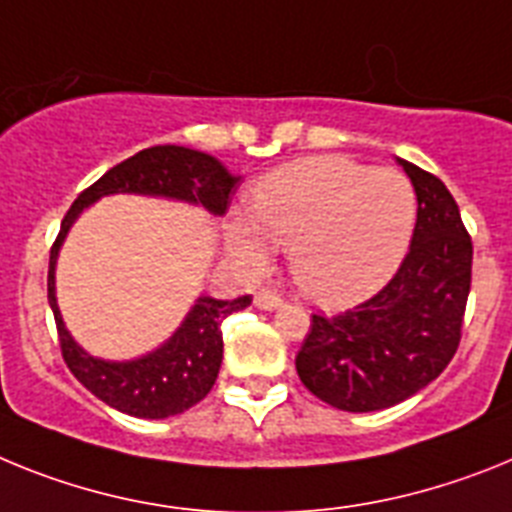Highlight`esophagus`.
<instances>
[{
  "instance_id": "esophagus-1",
  "label": "esophagus",
  "mask_w": 512,
  "mask_h": 512,
  "mask_svg": "<svg viewBox=\"0 0 512 512\" xmlns=\"http://www.w3.org/2000/svg\"><path fill=\"white\" fill-rule=\"evenodd\" d=\"M255 306L262 311H273V309H278V306H283V299L275 291L262 288V291L255 293Z\"/></svg>"
}]
</instances>
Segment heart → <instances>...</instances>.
Masks as SVG:
<instances>
[{
	"label": "heart",
	"instance_id": "b5f03b06",
	"mask_svg": "<svg viewBox=\"0 0 512 512\" xmlns=\"http://www.w3.org/2000/svg\"><path fill=\"white\" fill-rule=\"evenodd\" d=\"M252 219L231 216L229 250L250 268L288 244L293 281L332 309L361 304L384 288L410 250L417 221L412 182L345 157H311L278 167L250 195Z\"/></svg>",
	"mask_w": 512,
	"mask_h": 512
}]
</instances>
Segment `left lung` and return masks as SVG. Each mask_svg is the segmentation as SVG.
Returning <instances> with one entry per match:
<instances>
[{
    "mask_svg": "<svg viewBox=\"0 0 512 512\" xmlns=\"http://www.w3.org/2000/svg\"><path fill=\"white\" fill-rule=\"evenodd\" d=\"M417 195L410 252L373 299L311 317L296 355L306 389L345 412H376L438 379L459 348L471 288V237L441 180L397 159Z\"/></svg>",
    "mask_w": 512,
    "mask_h": 512,
    "instance_id": "left-lung-1",
    "label": "left lung"
}]
</instances>
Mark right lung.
I'll use <instances>...</instances> for the list:
<instances>
[{"label": "right lung", "mask_w": 512, "mask_h": 512, "mask_svg": "<svg viewBox=\"0 0 512 512\" xmlns=\"http://www.w3.org/2000/svg\"><path fill=\"white\" fill-rule=\"evenodd\" d=\"M239 177L231 175L224 164L211 154L185 149V146H151L133 154L126 162L115 164L95 185L79 193L61 221V231L51 247L48 260V304H51L56 330H59L61 355L69 371L105 404L131 417L164 420L180 415L206 397L219 376L224 358L221 322L229 314L250 306V296L221 301L198 296L188 317L157 350L133 358V361H105L95 358L66 330L64 317L56 301V260L61 244L79 213L105 195L133 193L172 198L193 203L211 216H224L229 195L237 190Z\"/></svg>", "instance_id": "obj_1"}]
</instances>
